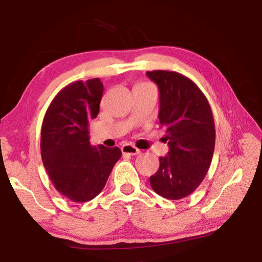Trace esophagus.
Instances as JSON below:
<instances>
[{
    "label": "esophagus",
    "instance_id": "1",
    "mask_svg": "<svg viewBox=\"0 0 262 262\" xmlns=\"http://www.w3.org/2000/svg\"><path fill=\"white\" fill-rule=\"evenodd\" d=\"M121 151L123 155H129V156H135V155L140 154V150L132 144H123L121 147Z\"/></svg>",
    "mask_w": 262,
    "mask_h": 262
}]
</instances>
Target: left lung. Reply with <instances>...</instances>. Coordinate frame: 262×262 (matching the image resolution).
<instances>
[{"label":"left lung","instance_id":"left-lung-1","mask_svg":"<svg viewBox=\"0 0 262 262\" xmlns=\"http://www.w3.org/2000/svg\"><path fill=\"white\" fill-rule=\"evenodd\" d=\"M158 85V119L166 127L168 152L150 177L151 188L168 200H180L202 183L215 149L214 117L206 96L184 75L167 70L147 72Z\"/></svg>","mask_w":262,"mask_h":262}]
</instances>
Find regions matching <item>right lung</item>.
<instances>
[{
	"instance_id": "1",
	"label": "right lung",
	"mask_w": 262,
	"mask_h": 262,
	"mask_svg": "<svg viewBox=\"0 0 262 262\" xmlns=\"http://www.w3.org/2000/svg\"><path fill=\"white\" fill-rule=\"evenodd\" d=\"M103 92L99 78L70 83L53 99L43 118V166L57 192L74 202L96 198L121 157L118 147H92L89 142V121L98 115Z\"/></svg>"
}]
</instances>
